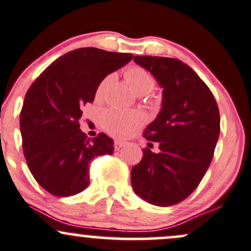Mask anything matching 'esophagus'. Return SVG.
<instances>
[{
	"label": "esophagus",
	"mask_w": 251,
	"mask_h": 251,
	"mask_svg": "<svg viewBox=\"0 0 251 251\" xmlns=\"http://www.w3.org/2000/svg\"><path fill=\"white\" fill-rule=\"evenodd\" d=\"M124 144H125V143H124L123 141H118V139H117V141L114 142V149L115 150H119V149H120V148L124 147Z\"/></svg>",
	"instance_id": "1"
}]
</instances>
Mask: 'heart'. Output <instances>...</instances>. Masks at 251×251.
Masks as SVG:
<instances>
[{"mask_svg": "<svg viewBox=\"0 0 251 251\" xmlns=\"http://www.w3.org/2000/svg\"><path fill=\"white\" fill-rule=\"evenodd\" d=\"M124 78L137 95H147L154 89L155 78L149 71L141 66H128L124 72ZM110 75L102 79L95 90L96 101L103 100L105 90L110 83ZM102 126L108 133L117 137H124L130 133L142 123V118L136 112H124V110L109 108L102 113Z\"/></svg>", "mask_w": 251, "mask_h": 251, "instance_id": "b5f03b06", "label": "heart"}]
</instances>
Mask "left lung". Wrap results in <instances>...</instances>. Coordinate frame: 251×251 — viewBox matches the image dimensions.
I'll use <instances>...</instances> for the list:
<instances>
[{
    "mask_svg": "<svg viewBox=\"0 0 251 251\" xmlns=\"http://www.w3.org/2000/svg\"><path fill=\"white\" fill-rule=\"evenodd\" d=\"M163 88L162 108L143 137L159 152L143 149L131 171V183L141 199L160 207L176 204L201 183L212 162L220 133V114L207 84L178 59L136 56Z\"/></svg>",
    "mask_w": 251,
    "mask_h": 251,
    "instance_id": "1",
    "label": "left lung"
}]
</instances>
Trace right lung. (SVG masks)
<instances>
[{"label":"right lung","instance_id":"1","mask_svg":"<svg viewBox=\"0 0 251 251\" xmlns=\"http://www.w3.org/2000/svg\"><path fill=\"white\" fill-rule=\"evenodd\" d=\"M132 54L80 48L59 57L39 75L20 112L23 150L28 170L49 194L67 197L89 185L94 157L114 151L113 139L80 131L81 108L91 103L100 81L132 60Z\"/></svg>","mask_w":251,"mask_h":251}]
</instances>
